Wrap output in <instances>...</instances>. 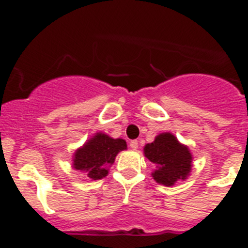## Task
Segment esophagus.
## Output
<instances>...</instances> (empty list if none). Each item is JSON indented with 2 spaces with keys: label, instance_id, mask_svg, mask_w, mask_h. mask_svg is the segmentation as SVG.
<instances>
[{
  "label": "esophagus",
  "instance_id": "esophagus-1",
  "mask_svg": "<svg viewBox=\"0 0 248 248\" xmlns=\"http://www.w3.org/2000/svg\"><path fill=\"white\" fill-rule=\"evenodd\" d=\"M129 145H130V148L133 149V150H137V149L139 148V143H138V140H131Z\"/></svg>",
  "mask_w": 248,
  "mask_h": 248
}]
</instances>
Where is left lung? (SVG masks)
Listing matches in <instances>:
<instances>
[{
	"instance_id": "1",
	"label": "left lung",
	"mask_w": 248,
	"mask_h": 248,
	"mask_svg": "<svg viewBox=\"0 0 248 248\" xmlns=\"http://www.w3.org/2000/svg\"><path fill=\"white\" fill-rule=\"evenodd\" d=\"M144 156L155 165L151 176L160 185L170 187L191 174L194 157L189 146L169 131L160 133L153 143L144 146Z\"/></svg>"
}]
</instances>
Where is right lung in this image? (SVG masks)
<instances>
[{"label": "right lung", "mask_w": 248, "mask_h": 248, "mask_svg": "<svg viewBox=\"0 0 248 248\" xmlns=\"http://www.w3.org/2000/svg\"><path fill=\"white\" fill-rule=\"evenodd\" d=\"M123 150H126L125 140L114 139L98 131L74 151L72 168L85 174L91 180H100L108 175L109 168Z\"/></svg>", "instance_id": "1"}]
</instances>
